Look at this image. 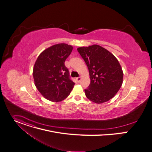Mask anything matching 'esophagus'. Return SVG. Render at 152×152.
Returning a JSON list of instances; mask_svg holds the SVG:
<instances>
[{"label": "esophagus", "mask_w": 152, "mask_h": 152, "mask_svg": "<svg viewBox=\"0 0 152 152\" xmlns=\"http://www.w3.org/2000/svg\"><path fill=\"white\" fill-rule=\"evenodd\" d=\"M76 80L79 82L80 80H81V77H76Z\"/></svg>", "instance_id": "34e87169"}]
</instances>
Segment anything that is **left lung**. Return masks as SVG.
<instances>
[{
	"label": "left lung",
	"instance_id": "8db88e82",
	"mask_svg": "<svg viewBox=\"0 0 152 152\" xmlns=\"http://www.w3.org/2000/svg\"><path fill=\"white\" fill-rule=\"evenodd\" d=\"M77 51L89 71L90 84L85 89L87 98L96 104L113 98L123 82V72L118 59L98 45L79 47Z\"/></svg>",
	"mask_w": 152,
	"mask_h": 152
}]
</instances>
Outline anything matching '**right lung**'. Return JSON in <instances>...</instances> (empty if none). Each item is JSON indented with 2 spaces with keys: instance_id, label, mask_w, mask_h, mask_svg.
<instances>
[{
  "instance_id": "1",
  "label": "right lung",
  "mask_w": 152,
  "mask_h": 152,
  "mask_svg": "<svg viewBox=\"0 0 152 152\" xmlns=\"http://www.w3.org/2000/svg\"><path fill=\"white\" fill-rule=\"evenodd\" d=\"M73 47L66 44L53 45L41 53L33 68L35 86L45 98L59 102L70 94L75 83L65 65Z\"/></svg>"
}]
</instances>
